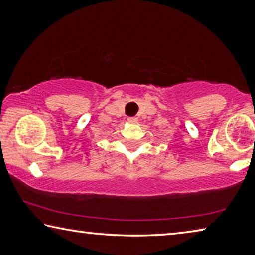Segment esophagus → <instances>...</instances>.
Wrapping results in <instances>:
<instances>
[{
  "mask_svg": "<svg viewBox=\"0 0 255 255\" xmlns=\"http://www.w3.org/2000/svg\"><path fill=\"white\" fill-rule=\"evenodd\" d=\"M128 122L134 124V123L137 122V119H136V118H128Z\"/></svg>",
  "mask_w": 255,
  "mask_h": 255,
  "instance_id": "1",
  "label": "esophagus"
}]
</instances>
